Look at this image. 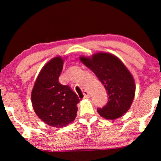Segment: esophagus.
<instances>
[{
  "mask_svg": "<svg viewBox=\"0 0 161 161\" xmlns=\"http://www.w3.org/2000/svg\"><path fill=\"white\" fill-rule=\"evenodd\" d=\"M90 97V95H89V92L87 91H84V98H85V99H88Z\"/></svg>",
  "mask_w": 161,
  "mask_h": 161,
  "instance_id": "esophagus-1",
  "label": "esophagus"
}]
</instances>
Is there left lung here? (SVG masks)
Listing matches in <instances>:
<instances>
[{"label":"left lung","mask_w":161,"mask_h":161,"mask_svg":"<svg viewBox=\"0 0 161 161\" xmlns=\"http://www.w3.org/2000/svg\"><path fill=\"white\" fill-rule=\"evenodd\" d=\"M80 59L107 92L108 102L97 108L98 113L107 119L121 117L129 109L135 95V82L129 71L118 58L108 53H97L91 58L80 57Z\"/></svg>","instance_id":"1"}]
</instances>
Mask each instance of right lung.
I'll list each match as a JSON object with an SVG mask.
<instances>
[{"instance_id":"1","label":"right lung","mask_w":161,"mask_h":161,"mask_svg":"<svg viewBox=\"0 0 161 161\" xmlns=\"http://www.w3.org/2000/svg\"><path fill=\"white\" fill-rule=\"evenodd\" d=\"M63 59L57 57L42 68L32 92V107L37 116L51 126L61 128L74 121L77 116V95L68 85L59 82Z\"/></svg>"}]
</instances>
